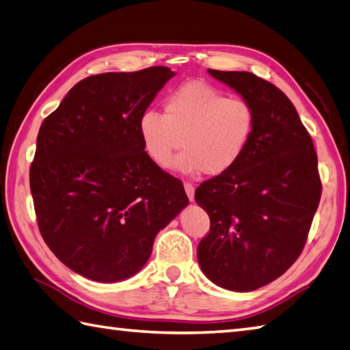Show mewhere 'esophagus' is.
<instances>
[{
	"label": "esophagus",
	"mask_w": 350,
	"mask_h": 350,
	"mask_svg": "<svg viewBox=\"0 0 350 350\" xmlns=\"http://www.w3.org/2000/svg\"><path fill=\"white\" fill-rule=\"evenodd\" d=\"M184 190H186L189 200L193 201V200H195V187L192 186V184H190V183H184Z\"/></svg>",
	"instance_id": "esophagus-1"
}]
</instances>
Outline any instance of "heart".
<instances>
[{
    "label": "heart",
    "mask_w": 350,
    "mask_h": 350,
    "mask_svg": "<svg viewBox=\"0 0 350 350\" xmlns=\"http://www.w3.org/2000/svg\"><path fill=\"white\" fill-rule=\"evenodd\" d=\"M164 113L148 109L138 118L143 148L158 167L219 176L241 161L256 129L253 105L204 81H189L164 98Z\"/></svg>",
    "instance_id": "1"
}]
</instances>
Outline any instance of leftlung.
<instances>
[{
    "instance_id": "8db88e82",
    "label": "left lung",
    "mask_w": 350,
    "mask_h": 350,
    "mask_svg": "<svg viewBox=\"0 0 350 350\" xmlns=\"http://www.w3.org/2000/svg\"><path fill=\"white\" fill-rule=\"evenodd\" d=\"M208 72L253 105L256 129L241 161L196 189L210 217L198 262L217 286L248 293L280 278L305 247L321 196L317 152L275 85L248 71Z\"/></svg>"
}]
</instances>
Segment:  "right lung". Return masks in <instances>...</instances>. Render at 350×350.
Wrapping results in <instances>:
<instances>
[{
	"instance_id": "add662e5",
	"label": "right lung",
	"mask_w": 350,
	"mask_h": 350,
	"mask_svg": "<svg viewBox=\"0 0 350 350\" xmlns=\"http://www.w3.org/2000/svg\"><path fill=\"white\" fill-rule=\"evenodd\" d=\"M174 76L167 67L90 76L41 124L30 166L38 227L83 278L118 282L140 271L157 233L189 204L138 133V118Z\"/></svg>"
}]
</instances>
